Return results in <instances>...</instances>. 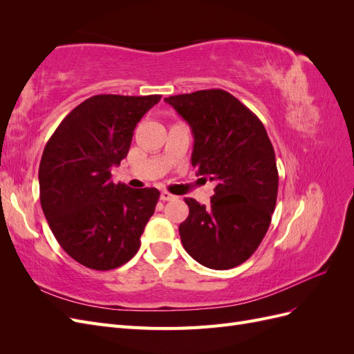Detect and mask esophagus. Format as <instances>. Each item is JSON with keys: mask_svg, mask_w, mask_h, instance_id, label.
I'll list each match as a JSON object with an SVG mask.
<instances>
[{"mask_svg": "<svg viewBox=\"0 0 354 354\" xmlns=\"http://www.w3.org/2000/svg\"><path fill=\"white\" fill-rule=\"evenodd\" d=\"M160 199H162V201H174V199H177V196L171 195L169 192L164 190V192H160Z\"/></svg>", "mask_w": 354, "mask_h": 354, "instance_id": "34e87169", "label": "esophagus"}]
</instances>
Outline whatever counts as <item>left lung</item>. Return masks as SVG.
Masks as SVG:
<instances>
[{
    "label": "left lung",
    "instance_id": "1",
    "mask_svg": "<svg viewBox=\"0 0 354 354\" xmlns=\"http://www.w3.org/2000/svg\"><path fill=\"white\" fill-rule=\"evenodd\" d=\"M165 102L192 128L196 176L216 183L209 208L185 199L189 217L178 226L181 243L208 269H232L250 259L270 226L279 185L272 142L257 115L224 90Z\"/></svg>",
    "mask_w": 354,
    "mask_h": 354
}]
</instances>
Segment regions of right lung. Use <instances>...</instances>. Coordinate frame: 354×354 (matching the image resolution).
I'll return each instance as SVG.
<instances>
[{
  "instance_id": "obj_1",
  "label": "right lung",
  "mask_w": 354,
  "mask_h": 354,
  "mask_svg": "<svg viewBox=\"0 0 354 354\" xmlns=\"http://www.w3.org/2000/svg\"><path fill=\"white\" fill-rule=\"evenodd\" d=\"M159 100V94L93 95L60 122L42 152V211L62 248L88 269H116L140 248L159 190L116 185L111 169L127 156L137 122Z\"/></svg>"
}]
</instances>
